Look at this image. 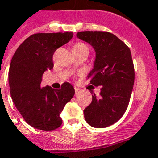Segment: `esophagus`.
<instances>
[{"instance_id": "esophagus-1", "label": "esophagus", "mask_w": 158, "mask_h": 158, "mask_svg": "<svg viewBox=\"0 0 158 158\" xmlns=\"http://www.w3.org/2000/svg\"><path fill=\"white\" fill-rule=\"evenodd\" d=\"M79 92H80V89H78V88H75V94H76V95L79 94Z\"/></svg>"}]
</instances>
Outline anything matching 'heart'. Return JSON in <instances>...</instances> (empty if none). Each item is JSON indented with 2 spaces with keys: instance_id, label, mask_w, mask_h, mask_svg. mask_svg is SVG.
Wrapping results in <instances>:
<instances>
[{
  "instance_id": "1",
  "label": "heart",
  "mask_w": 158,
  "mask_h": 158,
  "mask_svg": "<svg viewBox=\"0 0 158 158\" xmlns=\"http://www.w3.org/2000/svg\"><path fill=\"white\" fill-rule=\"evenodd\" d=\"M81 48H88L87 46L83 43H77L73 46V49H81Z\"/></svg>"
}]
</instances>
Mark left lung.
<instances>
[{
    "label": "left lung",
    "instance_id": "left-lung-1",
    "mask_svg": "<svg viewBox=\"0 0 158 158\" xmlns=\"http://www.w3.org/2000/svg\"><path fill=\"white\" fill-rule=\"evenodd\" d=\"M77 37L96 52L90 83L102 85L100 96L84 110L85 121L95 128H106L119 120L129 106L134 83V68L129 48L109 32H78Z\"/></svg>",
    "mask_w": 158,
    "mask_h": 158
}]
</instances>
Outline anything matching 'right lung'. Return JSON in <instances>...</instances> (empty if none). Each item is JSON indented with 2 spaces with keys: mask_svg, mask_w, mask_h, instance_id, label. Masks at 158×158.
Here are the masks:
<instances>
[{
  "mask_svg": "<svg viewBox=\"0 0 158 158\" xmlns=\"http://www.w3.org/2000/svg\"><path fill=\"white\" fill-rule=\"evenodd\" d=\"M73 36L72 32L35 34L13 55L9 69L10 96L24 120L35 129L51 131L59 128L60 114L75 94L68 82L60 89L42 85L44 73L53 68L54 52Z\"/></svg>",
  "mask_w": 158,
  "mask_h": 158,
  "instance_id": "right-lung-1",
  "label": "right lung"
}]
</instances>
